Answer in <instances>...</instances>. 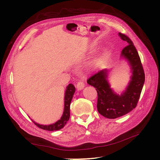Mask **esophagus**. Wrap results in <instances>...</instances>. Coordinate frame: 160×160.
<instances>
[{"instance_id":"1","label":"esophagus","mask_w":160,"mask_h":160,"mask_svg":"<svg viewBox=\"0 0 160 160\" xmlns=\"http://www.w3.org/2000/svg\"><path fill=\"white\" fill-rule=\"evenodd\" d=\"M76 87H77V90L80 91V90H82L85 88V84H84L83 81H79V82H78V83L77 84Z\"/></svg>"}]
</instances>
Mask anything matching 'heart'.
Segmentation results:
<instances>
[{
	"mask_svg": "<svg viewBox=\"0 0 160 160\" xmlns=\"http://www.w3.org/2000/svg\"><path fill=\"white\" fill-rule=\"evenodd\" d=\"M102 59L101 58H97V59H95L92 61V65L95 67H98L102 64Z\"/></svg>",
	"mask_w": 160,
	"mask_h": 160,
	"instance_id": "1",
	"label": "heart"
}]
</instances>
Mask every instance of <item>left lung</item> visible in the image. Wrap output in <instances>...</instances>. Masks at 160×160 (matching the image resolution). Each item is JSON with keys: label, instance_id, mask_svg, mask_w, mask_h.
Instances as JSON below:
<instances>
[{"label": "left lung", "instance_id": "8db88e82", "mask_svg": "<svg viewBox=\"0 0 160 160\" xmlns=\"http://www.w3.org/2000/svg\"><path fill=\"white\" fill-rule=\"evenodd\" d=\"M123 41L128 42L121 52V58L127 60L132 75L128 85L120 95L111 88L107 69L92 75L88 83L98 92V112L108 119H115L128 113L137 106L145 82V73L138 52L133 42L124 34L118 33Z\"/></svg>", "mask_w": 160, "mask_h": 160}]
</instances>
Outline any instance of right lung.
I'll use <instances>...</instances> for the list:
<instances>
[{
	"label": "right lung",
	"instance_id": "1",
	"mask_svg": "<svg viewBox=\"0 0 160 160\" xmlns=\"http://www.w3.org/2000/svg\"><path fill=\"white\" fill-rule=\"evenodd\" d=\"M75 86L70 83L67 87L65 93V101H64V111L61 118L59 120H58L55 123L50 125H41L34 122L32 119V122L35 123L37 127L41 129L47 131H57L63 128L66 125L67 122H68L70 118V104L72 97L75 93Z\"/></svg>",
	"mask_w": 160,
	"mask_h": 160
}]
</instances>
